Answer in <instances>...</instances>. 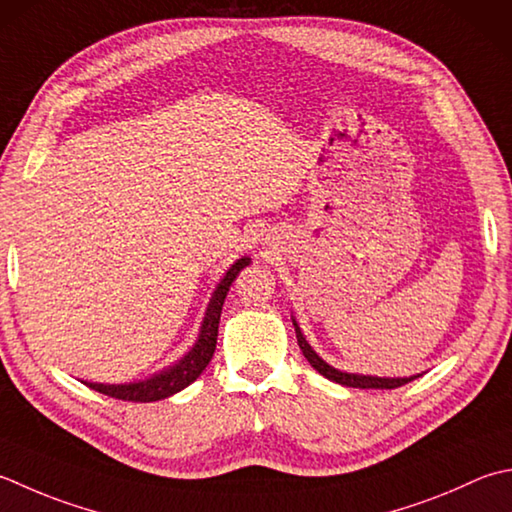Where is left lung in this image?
Wrapping results in <instances>:
<instances>
[{"mask_svg": "<svg viewBox=\"0 0 512 512\" xmlns=\"http://www.w3.org/2000/svg\"><path fill=\"white\" fill-rule=\"evenodd\" d=\"M293 326H295V333H297V344L299 348H302L304 357L310 362V366H313L319 375H324L326 379H330V382L335 384H342V386H353V388H399L404 386L408 382H413V379H417L419 375H413V377H370V375H355V373H342V370L333 368L330 364H326L322 357H319L313 348H310V344L306 342V337L302 335V330H299L297 322L293 319Z\"/></svg>", "mask_w": 512, "mask_h": 512, "instance_id": "1", "label": "left lung"}]
</instances>
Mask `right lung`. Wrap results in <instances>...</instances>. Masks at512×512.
<instances>
[{"mask_svg": "<svg viewBox=\"0 0 512 512\" xmlns=\"http://www.w3.org/2000/svg\"><path fill=\"white\" fill-rule=\"evenodd\" d=\"M250 264V257H242L226 270L222 282L217 284L213 299L206 308L202 328H199V337L195 346L188 350V353L179 359L175 366H170L162 373L144 379V382H133V384H97V382H84L88 388L97 390V393L124 399V402H159V399H166L170 395L184 390L188 384H193L195 379L204 373L210 359H213L215 346H217V328H219V317H222V306L228 295L230 284L235 282L239 270Z\"/></svg>", "mask_w": 512, "mask_h": 512, "instance_id": "1", "label": "right lung"}]
</instances>
